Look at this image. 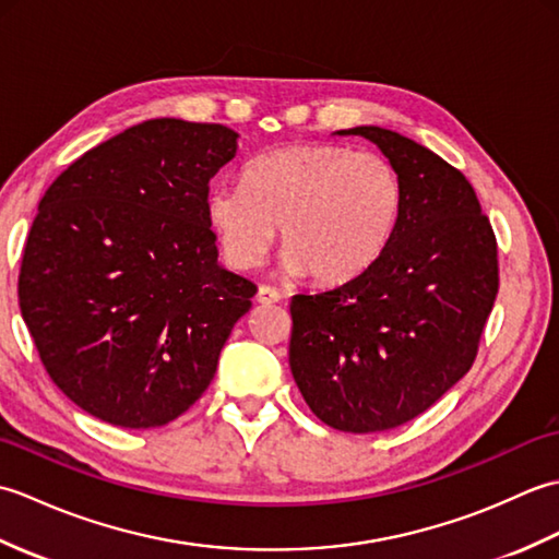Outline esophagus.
<instances>
[{"instance_id": "obj_1", "label": "esophagus", "mask_w": 559, "mask_h": 559, "mask_svg": "<svg viewBox=\"0 0 559 559\" xmlns=\"http://www.w3.org/2000/svg\"><path fill=\"white\" fill-rule=\"evenodd\" d=\"M281 298H283V295L276 288H271V286H259V290H257V302L259 305L281 302Z\"/></svg>"}]
</instances>
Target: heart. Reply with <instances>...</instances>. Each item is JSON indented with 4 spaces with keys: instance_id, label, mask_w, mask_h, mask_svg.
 Returning a JSON list of instances; mask_svg holds the SVG:
<instances>
[{
    "instance_id": "b5f03b06",
    "label": "heart",
    "mask_w": 559,
    "mask_h": 559,
    "mask_svg": "<svg viewBox=\"0 0 559 559\" xmlns=\"http://www.w3.org/2000/svg\"><path fill=\"white\" fill-rule=\"evenodd\" d=\"M242 187L221 185L206 218L233 269L264 259L281 228V266L322 286L358 278L384 252L401 213V180L379 153L341 144H298L245 168Z\"/></svg>"
}]
</instances>
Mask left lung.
<instances>
[{"instance_id": "obj_1", "label": "left lung", "mask_w": 559, "mask_h": 559, "mask_svg": "<svg viewBox=\"0 0 559 559\" xmlns=\"http://www.w3.org/2000/svg\"><path fill=\"white\" fill-rule=\"evenodd\" d=\"M401 180L384 252L358 278L290 300V372L307 406L341 432L399 427L471 370L492 312L497 242L471 182L384 127H353Z\"/></svg>"}]
</instances>
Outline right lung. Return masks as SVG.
<instances>
[{"mask_svg": "<svg viewBox=\"0 0 559 559\" xmlns=\"http://www.w3.org/2000/svg\"><path fill=\"white\" fill-rule=\"evenodd\" d=\"M223 124L158 117L83 153L40 199L19 305L47 374L79 408L160 427L204 394L257 286L218 264L209 182Z\"/></svg>", "mask_w": 559, "mask_h": 559, "instance_id": "add662e5", "label": "right lung"}]
</instances>
